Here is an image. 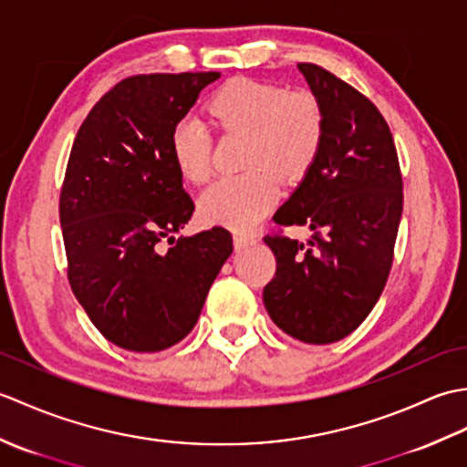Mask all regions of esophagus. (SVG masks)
<instances>
[{"instance_id":"esophagus-1","label":"esophagus","mask_w":467,"mask_h":467,"mask_svg":"<svg viewBox=\"0 0 467 467\" xmlns=\"http://www.w3.org/2000/svg\"><path fill=\"white\" fill-rule=\"evenodd\" d=\"M233 243H234V249H236V251H243V249H249V246H253V244H254V239H253V236H249V234L234 233Z\"/></svg>"}]
</instances>
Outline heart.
Returning a JSON list of instances; mask_svg holds the SVG:
<instances>
[{
	"mask_svg": "<svg viewBox=\"0 0 467 467\" xmlns=\"http://www.w3.org/2000/svg\"><path fill=\"white\" fill-rule=\"evenodd\" d=\"M206 112L221 134L244 136L241 166L246 171L208 186L198 198V214L206 224L251 231L279 196L274 176L295 184L311 171L323 146V108L311 92L236 78L208 98ZM171 154L184 181H208L211 134L198 118L174 124Z\"/></svg>",
	"mask_w": 467,
	"mask_h": 467,
	"instance_id": "heart-1",
	"label": "heart"
}]
</instances>
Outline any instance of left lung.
<instances>
[{
    "label": "left lung",
    "instance_id": "8db88e82",
    "mask_svg": "<svg viewBox=\"0 0 467 467\" xmlns=\"http://www.w3.org/2000/svg\"><path fill=\"white\" fill-rule=\"evenodd\" d=\"M325 114L321 152L273 221L309 226L306 243L266 234L276 273L263 301L275 325L327 345L359 327L393 263L403 182L393 136L375 104L317 64H299Z\"/></svg>",
    "mask_w": 467,
    "mask_h": 467
}]
</instances>
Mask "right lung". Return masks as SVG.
Wrapping results in <instances>:
<instances>
[{"mask_svg": "<svg viewBox=\"0 0 467 467\" xmlns=\"http://www.w3.org/2000/svg\"><path fill=\"white\" fill-rule=\"evenodd\" d=\"M218 78L130 76L76 134L59 194L67 279L96 329L122 349L154 353L182 341L233 253L221 226L174 239L194 202L174 166L171 132Z\"/></svg>", "mask_w": 467, "mask_h": 467, "instance_id": "obj_1", "label": "right lung"}]
</instances>
